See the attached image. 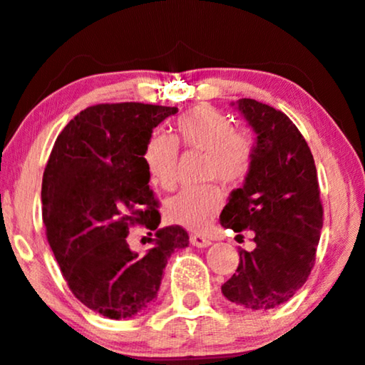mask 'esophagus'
Here are the masks:
<instances>
[{
    "label": "esophagus",
    "mask_w": 365,
    "mask_h": 365,
    "mask_svg": "<svg viewBox=\"0 0 365 365\" xmlns=\"http://www.w3.org/2000/svg\"><path fill=\"white\" fill-rule=\"evenodd\" d=\"M190 243H192V247H195V248H207L210 245V240L205 238V236H202V235H192Z\"/></svg>",
    "instance_id": "esophagus-1"
}]
</instances>
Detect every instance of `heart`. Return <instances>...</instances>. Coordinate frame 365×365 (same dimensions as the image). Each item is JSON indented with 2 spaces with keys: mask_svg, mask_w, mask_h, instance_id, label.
<instances>
[{
  "mask_svg": "<svg viewBox=\"0 0 365 365\" xmlns=\"http://www.w3.org/2000/svg\"><path fill=\"white\" fill-rule=\"evenodd\" d=\"M175 140L185 149L204 151V180H219L238 185L247 178L253 163L252 135L235 129L232 120L212 105H197L175 120ZM163 134L149 135L143 149V161L155 185L171 190L177 182V146ZM225 202L216 183L188 187L166 202L168 221L190 231L207 230Z\"/></svg>",
  "mask_w": 365,
  "mask_h": 365,
  "instance_id": "b5f03b06",
  "label": "heart"
}]
</instances>
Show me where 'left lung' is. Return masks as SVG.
Wrapping results in <instances>:
<instances>
[{
	"label": "left lung",
	"instance_id": "8db88e82",
	"mask_svg": "<svg viewBox=\"0 0 365 365\" xmlns=\"http://www.w3.org/2000/svg\"><path fill=\"white\" fill-rule=\"evenodd\" d=\"M236 107L257 143L243 187L231 192L219 221L235 232L252 230L255 250H241L236 274L221 291L241 308L265 311L291 299L308 280L323 205L313 155L291 118L252 98Z\"/></svg>",
	"mask_w": 365,
	"mask_h": 365
}]
</instances>
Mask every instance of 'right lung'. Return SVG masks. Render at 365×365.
Listing matches in <instances>:
<instances>
[{"label": "right lung", "mask_w": 365, "mask_h": 365, "mask_svg": "<svg viewBox=\"0 0 365 365\" xmlns=\"http://www.w3.org/2000/svg\"><path fill=\"white\" fill-rule=\"evenodd\" d=\"M177 107L102 103L57 135L42 178V216L52 253L78 301L110 319L133 318L156 299L175 250L188 247L182 226L158 227L143 149ZM150 230L152 248L133 252L130 225Z\"/></svg>", "instance_id": "obj_1"}]
</instances>
